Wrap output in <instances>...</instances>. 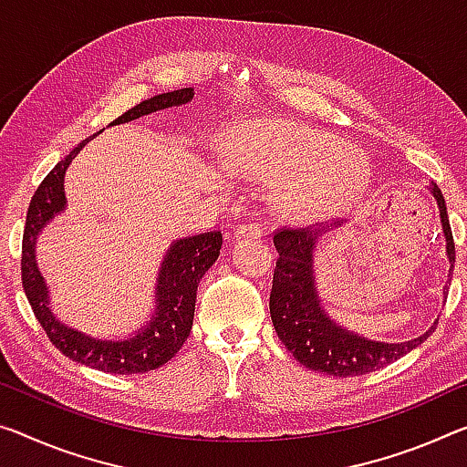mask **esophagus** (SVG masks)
<instances>
[{
	"instance_id": "esophagus-1",
	"label": "esophagus",
	"mask_w": 467,
	"mask_h": 467,
	"mask_svg": "<svg viewBox=\"0 0 467 467\" xmlns=\"http://www.w3.org/2000/svg\"><path fill=\"white\" fill-rule=\"evenodd\" d=\"M245 236L260 239V236H264V226L260 222H247V224H241L236 228V239H245Z\"/></svg>"
}]
</instances>
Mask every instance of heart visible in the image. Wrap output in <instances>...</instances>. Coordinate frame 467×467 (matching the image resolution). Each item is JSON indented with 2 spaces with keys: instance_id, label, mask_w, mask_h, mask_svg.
<instances>
[{
  "instance_id": "obj_1",
  "label": "heart",
  "mask_w": 467,
  "mask_h": 467,
  "mask_svg": "<svg viewBox=\"0 0 467 467\" xmlns=\"http://www.w3.org/2000/svg\"><path fill=\"white\" fill-rule=\"evenodd\" d=\"M239 153L257 181L283 182L276 207L301 222L345 210L364 184L358 155L322 132L295 124H257L243 137Z\"/></svg>"
}]
</instances>
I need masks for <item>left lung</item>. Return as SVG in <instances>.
Here are the masks:
<instances>
[{
	"mask_svg": "<svg viewBox=\"0 0 467 467\" xmlns=\"http://www.w3.org/2000/svg\"><path fill=\"white\" fill-rule=\"evenodd\" d=\"M431 191L441 212L447 255L451 272H453L455 243L445 197L436 187V182L431 184ZM324 233H327L324 228H317V231L295 228L293 231L285 226L274 234L278 260L270 291V316L278 338L293 353V358L316 372L347 379V376L368 374L393 364L405 353L424 343L428 335L434 332V327L421 337L405 340V343H380V340L355 335L330 320L327 309L322 307L320 295H317L314 274V249ZM442 295H447V286Z\"/></svg>",
	"mask_w": 467,
	"mask_h": 467,
	"instance_id": "left-lung-1",
	"label": "left lung"
}]
</instances>
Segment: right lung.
<instances>
[{
  "mask_svg": "<svg viewBox=\"0 0 467 467\" xmlns=\"http://www.w3.org/2000/svg\"><path fill=\"white\" fill-rule=\"evenodd\" d=\"M193 95L195 93L191 87L155 95V98L140 101L139 106L118 116L112 127L114 124L137 120V118L158 112V109L182 106V103L193 99ZM93 137L85 139L62 161H57L54 170L43 179L39 189L35 191L26 212L25 236H22V286H25L26 299L31 303L35 317L39 320L43 330L47 332L51 343L66 358L108 374L150 372V369L164 366L168 359H172L184 340H187L191 327H193L199 280L210 270V265L218 260L222 233L212 231L195 236H184V239L174 241L170 245L164 262H161L158 283H155L158 285L155 286V312L150 317V324L139 328L137 335L108 340L88 337L77 328L66 327L49 309V291L46 278L41 276L39 268H36L35 245L43 226L51 218L57 216V213L64 212L66 170H68L70 161L77 158V153Z\"/></svg>",
  "mask_w": 467,
  "mask_h": 467,
  "instance_id": "add662e5",
  "label": "right lung"
}]
</instances>
